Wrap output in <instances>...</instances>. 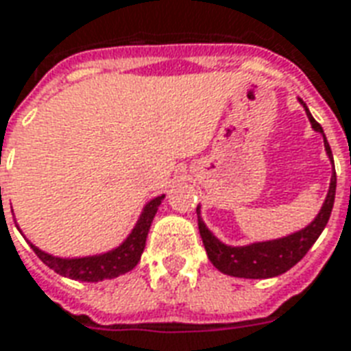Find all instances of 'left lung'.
I'll return each instance as SVG.
<instances>
[{
  "instance_id": "obj_1",
  "label": "left lung",
  "mask_w": 351,
  "mask_h": 351,
  "mask_svg": "<svg viewBox=\"0 0 351 351\" xmlns=\"http://www.w3.org/2000/svg\"><path fill=\"white\" fill-rule=\"evenodd\" d=\"M303 110L307 113V119L314 132H318L324 137V149L328 154L333 173H331V180H329L328 195L322 202L320 212L316 214L313 221L305 225L295 232H290L281 238H274V240H262V241H251L245 245H228L221 241L217 236L206 227V223L202 221L201 215V204L197 206V215H199V232H201L202 243L206 249L210 262L221 274L232 275V277H241V279H269V277H277V275L285 274L288 269L295 266L298 262L307 255V251L313 247V243L318 240L322 230L326 228L329 221V215L333 210L335 202V189H337V173H335L333 163V152L329 147L324 128L314 121L311 115L307 104L301 98H298Z\"/></svg>"
}]
</instances>
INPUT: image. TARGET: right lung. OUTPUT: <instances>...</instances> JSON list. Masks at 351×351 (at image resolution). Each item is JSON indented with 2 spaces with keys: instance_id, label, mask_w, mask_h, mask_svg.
I'll return each mask as SVG.
<instances>
[{
  "instance_id": "1",
  "label": "right lung",
  "mask_w": 351,
  "mask_h": 351,
  "mask_svg": "<svg viewBox=\"0 0 351 351\" xmlns=\"http://www.w3.org/2000/svg\"><path fill=\"white\" fill-rule=\"evenodd\" d=\"M163 197L165 195L162 193V195L150 199L143 206L141 214L137 217L134 228L130 230V234L117 247L110 249V251H104V253L87 256H56L51 255V253H46L43 249H38L37 245H33L27 238L25 240L29 241L31 249L37 253L38 258L48 268L53 269L56 274L63 275V277L83 282H98L104 281V279H115L119 275L132 271L137 266V262L141 261L150 225H152L156 212H158L160 204H162ZM18 230H20V227H18Z\"/></svg>"
}]
</instances>
